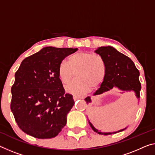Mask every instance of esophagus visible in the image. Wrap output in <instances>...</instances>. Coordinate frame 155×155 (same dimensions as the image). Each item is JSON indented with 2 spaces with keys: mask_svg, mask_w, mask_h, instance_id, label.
<instances>
[{
  "mask_svg": "<svg viewBox=\"0 0 155 155\" xmlns=\"http://www.w3.org/2000/svg\"><path fill=\"white\" fill-rule=\"evenodd\" d=\"M73 99L74 101H77V99H84V97H78V96H74L73 97Z\"/></svg>",
  "mask_w": 155,
  "mask_h": 155,
  "instance_id": "obj_1",
  "label": "esophagus"
}]
</instances>
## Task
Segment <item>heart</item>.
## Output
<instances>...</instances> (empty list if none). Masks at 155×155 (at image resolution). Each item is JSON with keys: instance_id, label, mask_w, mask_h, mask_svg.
<instances>
[{"instance_id": "1", "label": "heart", "mask_w": 155, "mask_h": 155, "mask_svg": "<svg viewBox=\"0 0 155 155\" xmlns=\"http://www.w3.org/2000/svg\"><path fill=\"white\" fill-rule=\"evenodd\" d=\"M76 72L77 79L65 87L66 92L81 95L90 89L99 87L104 81L106 68L103 58L91 53L79 52L70 56L68 63L62 62L58 70V77L63 83L68 84Z\"/></svg>"}]
</instances>
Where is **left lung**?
<instances>
[{
	"instance_id": "1",
	"label": "left lung",
	"mask_w": 155,
	"mask_h": 155,
	"mask_svg": "<svg viewBox=\"0 0 155 155\" xmlns=\"http://www.w3.org/2000/svg\"><path fill=\"white\" fill-rule=\"evenodd\" d=\"M104 61L106 72L104 81L101 84L100 87L93 94L97 96L108 92L112 88L117 87L123 92H133L135 96L139 101L141 83L139 82V72L134 63L130 58L119 52L112 46L100 47L94 51ZM87 104L92 102L90 97L85 99ZM90 127L97 133L102 135L115 134L125 130L127 128L119 130L116 132H103L99 131L93 126L90 120L87 119Z\"/></svg>"
}]
</instances>
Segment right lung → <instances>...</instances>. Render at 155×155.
<instances>
[{
  "label": "right lung",
  "mask_w": 155,
  "mask_h": 155,
  "mask_svg": "<svg viewBox=\"0 0 155 155\" xmlns=\"http://www.w3.org/2000/svg\"><path fill=\"white\" fill-rule=\"evenodd\" d=\"M77 48L45 47L22 61L12 85L11 110L18 127L38 139L57 136L74 105L65 94L58 77L59 65Z\"/></svg>",
  "instance_id": "add662e5"
}]
</instances>
